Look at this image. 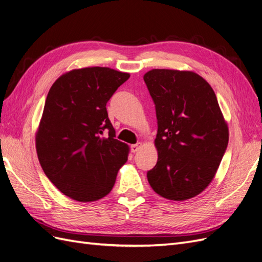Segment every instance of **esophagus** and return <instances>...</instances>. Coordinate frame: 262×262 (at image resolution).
<instances>
[{
	"instance_id": "34e87169",
	"label": "esophagus",
	"mask_w": 262,
	"mask_h": 262,
	"mask_svg": "<svg viewBox=\"0 0 262 262\" xmlns=\"http://www.w3.org/2000/svg\"><path fill=\"white\" fill-rule=\"evenodd\" d=\"M141 146H142V143L133 144V145H131V150H132L133 153H136V152H138V150L141 148Z\"/></svg>"
}]
</instances>
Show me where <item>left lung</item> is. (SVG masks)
Listing matches in <instances>:
<instances>
[{
	"mask_svg": "<svg viewBox=\"0 0 262 262\" xmlns=\"http://www.w3.org/2000/svg\"><path fill=\"white\" fill-rule=\"evenodd\" d=\"M143 78L158 125V160L147 180L165 199H191L211 184L228 144L215 93L192 71L154 69Z\"/></svg>",
	"mask_w": 262,
	"mask_h": 262,
	"instance_id": "1",
	"label": "left lung"
}]
</instances>
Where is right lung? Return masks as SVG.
Wrapping results in <instances>:
<instances>
[{
    "instance_id": "obj_1",
    "label": "right lung",
    "mask_w": 262,
    "mask_h": 262,
    "mask_svg": "<svg viewBox=\"0 0 262 262\" xmlns=\"http://www.w3.org/2000/svg\"><path fill=\"white\" fill-rule=\"evenodd\" d=\"M129 77L110 68H83L51 86L36 149L46 176L71 199L92 202L107 195L128 161L129 146L115 139L106 105Z\"/></svg>"
}]
</instances>
